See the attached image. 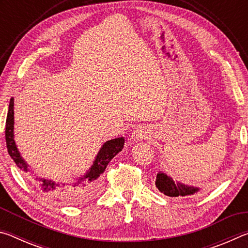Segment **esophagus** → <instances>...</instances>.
<instances>
[{"mask_svg": "<svg viewBox=\"0 0 248 248\" xmlns=\"http://www.w3.org/2000/svg\"><path fill=\"white\" fill-rule=\"evenodd\" d=\"M150 138V131L146 127H138L134 129L132 133V139L133 141L139 142L142 140H146Z\"/></svg>", "mask_w": 248, "mask_h": 248, "instance_id": "obj_1", "label": "esophagus"}]
</instances>
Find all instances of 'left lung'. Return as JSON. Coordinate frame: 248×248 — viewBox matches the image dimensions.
<instances>
[{"mask_svg": "<svg viewBox=\"0 0 248 248\" xmlns=\"http://www.w3.org/2000/svg\"><path fill=\"white\" fill-rule=\"evenodd\" d=\"M155 185L157 189L169 197H177V198H184V197H191L197 195L200 191V187L187 185L179 180H174L163 171H158L155 179Z\"/></svg>", "mask_w": 248, "mask_h": 248, "instance_id": "8db88e82", "label": "left lung"}]
</instances>
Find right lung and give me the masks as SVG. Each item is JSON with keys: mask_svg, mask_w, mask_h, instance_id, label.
<instances>
[{"mask_svg": "<svg viewBox=\"0 0 248 248\" xmlns=\"http://www.w3.org/2000/svg\"><path fill=\"white\" fill-rule=\"evenodd\" d=\"M5 140L10 156L13 158L15 164L24 173L35 180L37 186L44 194L56 197L57 199L63 201L68 204H75L85 200H91L97 194L99 187V178L104 170H106L108 163L114 158L120 151H123L124 145V138H116L108 140L99 149L95 156L93 164L85 174L78 177L72 183H60L51 179L43 178L36 176L28 163L25 161L14 139V98L12 97L8 105V111L6 116L5 125Z\"/></svg>", "mask_w": 248, "mask_h": 248, "instance_id": "right-lung-1", "label": "right lung"}]
</instances>
